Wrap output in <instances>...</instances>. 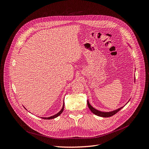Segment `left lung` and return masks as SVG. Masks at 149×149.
<instances>
[{"label":"left lung","mask_w":149,"mask_h":149,"mask_svg":"<svg viewBox=\"0 0 149 149\" xmlns=\"http://www.w3.org/2000/svg\"><path fill=\"white\" fill-rule=\"evenodd\" d=\"M127 44H128L129 46V47H130V45H129L128 43H127ZM134 81H135V77H134ZM129 100H130V99H129ZM129 100L123 106H122V107H119V108H118V109H116V110H112V111H100V110H99L95 109V107H93L90 104V103H89V102H88V100H87V105H88V107L89 109H90V110H91V111H92L93 114H96V115H97V116H100V117H110V116H113L114 114H115L116 113H117L118 111H120L123 107H124L128 103V102H129Z\"/></svg>","instance_id":"8db88e82"}]
</instances>
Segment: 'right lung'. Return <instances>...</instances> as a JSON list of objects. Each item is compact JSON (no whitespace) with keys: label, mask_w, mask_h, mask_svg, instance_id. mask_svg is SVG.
<instances>
[{"label":"right lung","mask_w":149,"mask_h":149,"mask_svg":"<svg viewBox=\"0 0 149 149\" xmlns=\"http://www.w3.org/2000/svg\"><path fill=\"white\" fill-rule=\"evenodd\" d=\"M64 106H65V102H64V100H63V106H62V109L61 110V111H59L57 113H56V114H54V115H53V116H50V117H41V118H43V119H46V120H50V119H52V118H56V117H58L59 115H61V113L63 112V109H64ZM24 107V106H23ZM24 108L26 109V110H27L24 107Z\"/></svg>","instance_id":"1"}]
</instances>
